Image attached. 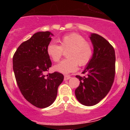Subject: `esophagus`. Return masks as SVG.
Instances as JSON below:
<instances>
[{
	"label": "esophagus",
	"instance_id": "esophagus-1",
	"mask_svg": "<svg viewBox=\"0 0 130 130\" xmlns=\"http://www.w3.org/2000/svg\"><path fill=\"white\" fill-rule=\"evenodd\" d=\"M71 77L70 75H64V81H67L68 79H70Z\"/></svg>",
	"mask_w": 130,
	"mask_h": 130
}]
</instances>
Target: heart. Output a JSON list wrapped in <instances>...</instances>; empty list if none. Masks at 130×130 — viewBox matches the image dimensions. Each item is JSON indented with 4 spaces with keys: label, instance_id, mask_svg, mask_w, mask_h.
<instances>
[{
    "label": "heart",
    "instance_id": "obj_1",
    "mask_svg": "<svg viewBox=\"0 0 130 130\" xmlns=\"http://www.w3.org/2000/svg\"><path fill=\"white\" fill-rule=\"evenodd\" d=\"M59 42L60 45L51 43L47 47V54L54 62H58L60 59L63 51H68V58L56 64L54 66L55 70L66 74L75 72L77 64L82 66L90 61L92 56V46L82 36L71 33L63 36Z\"/></svg>",
    "mask_w": 130,
    "mask_h": 130
}]
</instances>
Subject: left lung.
I'll return each instance as SVG.
<instances>
[{"mask_svg": "<svg viewBox=\"0 0 130 130\" xmlns=\"http://www.w3.org/2000/svg\"><path fill=\"white\" fill-rule=\"evenodd\" d=\"M94 51L90 61L82 73L76 75L80 85L75 94L79 103L86 106L98 104L109 92L115 75V53L114 48L105 38L96 34H90Z\"/></svg>", "mask_w": 130, "mask_h": 130, "instance_id": "1", "label": "left lung"}]
</instances>
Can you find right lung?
<instances>
[{
  "mask_svg": "<svg viewBox=\"0 0 130 130\" xmlns=\"http://www.w3.org/2000/svg\"><path fill=\"white\" fill-rule=\"evenodd\" d=\"M53 34L38 32L19 45L13 57V70L21 92L36 107L45 108L55 102L64 75L55 72L45 75L51 67L47 47Z\"/></svg>",
  "mask_w": 130,
  "mask_h": 130,
  "instance_id": "right-lung-1",
  "label": "right lung"
}]
</instances>
